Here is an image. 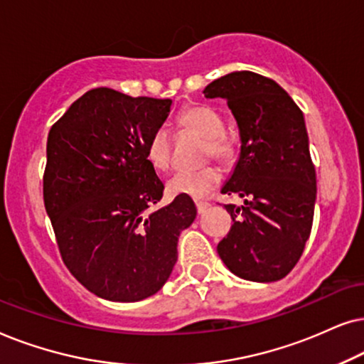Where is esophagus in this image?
<instances>
[{"mask_svg": "<svg viewBox=\"0 0 364 364\" xmlns=\"http://www.w3.org/2000/svg\"><path fill=\"white\" fill-rule=\"evenodd\" d=\"M196 205V210H198V215H203L208 210V206H210V203L208 201H195Z\"/></svg>", "mask_w": 364, "mask_h": 364, "instance_id": "obj_1", "label": "esophagus"}]
</instances>
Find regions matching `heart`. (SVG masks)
<instances>
[{
	"mask_svg": "<svg viewBox=\"0 0 364 364\" xmlns=\"http://www.w3.org/2000/svg\"><path fill=\"white\" fill-rule=\"evenodd\" d=\"M178 124L205 139L203 154L221 163H230L235 156V144L225 134V121L215 109L208 106H190L178 116ZM146 159L158 171H164L171 163V138L166 128L154 129L146 143ZM221 173L213 164L198 169H183L174 173L168 181V190L173 195L203 198L220 185Z\"/></svg>",
	"mask_w": 364,
	"mask_h": 364,
	"instance_id": "b5f03b06",
	"label": "heart"
}]
</instances>
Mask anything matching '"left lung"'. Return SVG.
<instances>
[{
    "label": "left lung",
    "instance_id": "8db88e82",
    "mask_svg": "<svg viewBox=\"0 0 364 364\" xmlns=\"http://www.w3.org/2000/svg\"><path fill=\"white\" fill-rule=\"evenodd\" d=\"M203 93L226 100L241 136L238 164L221 193L245 205H225L232 226L218 255L240 278L278 281L296 266L313 226L316 171L303 111L278 83L253 71L218 77Z\"/></svg>",
    "mask_w": 364,
    "mask_h": 364
}]
</instances>
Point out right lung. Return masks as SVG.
<instances>
[{"label": "right lung", "instance_id": "1", "mask_svg": "<svg viewBox=\"0 0 364 364\" xmlns=\"http://www.w3.org/2000/svg\"><path fill=\"white\" fill-rule=\"evenodd\" d=\"M171 100L95 88L51 126L43 200L63 263L88 291L132 303L161 289L178 236L195 221L190 196L153 210L164 185L146 143Z\"/></svg>", "mask_w": 364, "mask_h": 364}]
</instances>
